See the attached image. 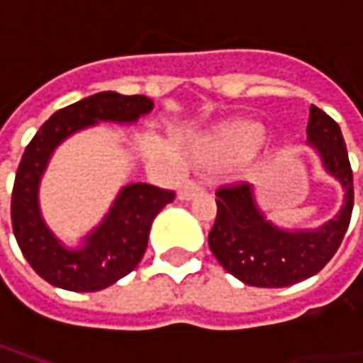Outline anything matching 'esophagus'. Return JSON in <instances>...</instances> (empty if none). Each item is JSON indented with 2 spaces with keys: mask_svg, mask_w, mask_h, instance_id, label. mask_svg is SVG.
I'll use <instances>...</instances> for the list:
<instances>
[{
  "mask_svg": "<svg viewBox=\"0 0 363 363\" xmlns=\"http://www.w3.org/2000/svg\"><path fill=\"white\" fill-rule=\"evenodd\" d=\"M200 189H202V186H200L196 179H186V182L179 186V189H177V198H179V200H189V198H194Z\"/></svg>",
  "mask_w": 363,
  "mask_h": 363,
  "instance_id": "obj_1",
  "label": "esophagus"
}]
</instances>
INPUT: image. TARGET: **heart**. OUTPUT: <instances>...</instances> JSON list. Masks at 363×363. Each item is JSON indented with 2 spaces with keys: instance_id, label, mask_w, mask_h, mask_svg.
Returning a JSON list of instances; mask_svg holds the SVG:
<instances>
[{
  "instance_id": "b5f03b06",
  "label": "heart",
  "mask_w": 363,
  "mask_h": 363,
  "mask_svg": "<svg viewBox=\"0 0 363 363\" xmlns=\"http://www.w3.org/2000/svg\"><path fill=\"white\" fill-rule=\"evenodd\" d=\"M258 141H260V133H258V129L246 127V129H240V131L234 133L228 141L212 147V149L206 153V157H208V160H222V157H226V155H230V153L252 151V149L258 145Z\"/></svg>"
}]
</instances>
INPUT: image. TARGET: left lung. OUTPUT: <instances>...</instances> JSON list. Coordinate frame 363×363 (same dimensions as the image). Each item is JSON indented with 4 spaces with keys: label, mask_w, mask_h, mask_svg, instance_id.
Returning a JSON list of instances; mask_svg holds the SVG:
<instances>
[{
    "label": "left lung",
    "mask_w": 363,
    "mask_h": 363,
    "mask_svg": "<svg viewBox=\"0 0 363 363\" xmlns=\"http://www.w3.org/2000/svg\"><path fill=\"white\" fill-rule=\"evenodd\" d=\"M307 141L319 151L329 174L345 189L342 212L317 230L274 228L255 203L252 188L242 182L216 191L218 214L208 244L218 262L252 286H289L321 271L337 252L354 210V174L342 129L321 108L311 105Z\"/></svg>",
    "instance_id": "8db88e82"
}]
</instances>
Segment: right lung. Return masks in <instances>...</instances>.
I'll list each match as a JSON object with an SVG mask.
<instances>
[{
	"instance_id": "add662e5",
	"label": "right lung",
	"mask_w": 363,
	"mask_h": 363,
	"mask_svg": "<svg viewBox=\"0 0 363 363\" xmlns=\"http://www.w3.org/2000/svg\"><path fill=\"white\" fill-rule=\"evenodd\" d=\"M153 108L143 94L96 92L56 111L21 155L11 191V226L21 255L44 281L66 291L91 293L117 283L141 262L153 218L174 202V189L131 184L123 189L103 224L84 248L68 250L58 242L38 210V184L54 147L70 133L99 121L133 123Z\"/></svg>"
}]
</instances>
